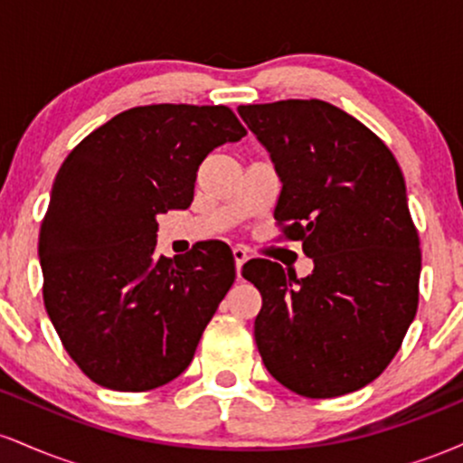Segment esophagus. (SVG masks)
<instances>
[{
    "mask_svg": "<svg viewBox=\"0 0 463 463\" xmlns=\"http://www.w3.org/2000/svg\"><path fill=\"white\" fill-rule=\"evenodd\" d=\"M232 259H235V269H237V279L241 276V268L243 263L248 261V250L246 248H232Z\"/></svg>",
    "mask_w": 463,
    "mask_h": 463,
    "instance_id": "34e87169",
    "label": "esophagus"
}]
</instances>
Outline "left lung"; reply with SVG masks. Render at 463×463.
I'll return each instance as SVG.
<instances>
[{
  "label": "left lung",
  "mask_w": 463,
  "mask_h": 463,
  "mask_svg": "<svg viewBox=\"0 0 463 463\" xmlns=\"http://www.w3.org/2000/svg\"><path fill=\"white\" fill-rule=\"evenodd\" d=\"M268 147L280 189L274 220L313 272L268 259L241 274L261 291L254 339L269 374L307 398L357 392L383 372L418 311L420 239L394 154L322 99L239 106Z\"/></svg>",
  "instance_id": "8db88e82"
}]
</instances>
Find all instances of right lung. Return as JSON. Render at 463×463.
I'll list each match as a JSON object with an SVG mask.
<instances>
[{
	"instance_id": "right-lung-1",
	"label": "right lung",
	"mask_w": 463,
	"mask_h": 463,
	"mask_svg": "<svg viewBox=\"0 0 463 463\" xmlns=\"http://www.w3.org/2000/svg\"><path fill=\"white\" fill-rule=\"evenodd\" d=\"M241 137L228 106H137L62 161L39 232L43 302L93 383L147 392L191 364L235 261L226 243L156 254V213L187 209L206 154Z\"/></svg>"
}]
</instances>
